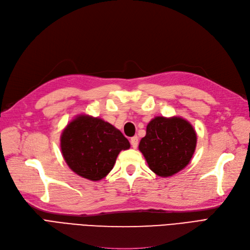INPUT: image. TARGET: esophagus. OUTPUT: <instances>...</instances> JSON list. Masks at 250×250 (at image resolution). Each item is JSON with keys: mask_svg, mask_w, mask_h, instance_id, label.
I'll use <instances>...</instances> for the list:
<instances>
[{"mask_svg": "<svg viewBox=\"0 0 250 250\" xmlns=\"http://www.w3.org/2000/svg\"><path fill=\"white\" fill-rule=\"evenodd\" d=\"M138 142H139V139H138L137 136H134V137L131 138V145H132L133 148H137Z\"/></svg>", "mask_w": 250, "mask_h": 250, "instance_id": "obj_1", "label": "esophagus"}]
</instances>
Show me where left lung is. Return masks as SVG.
<instances>
[{
	"label": "left lung",
	"mask_w": 250,
	"mask_h": 250,
	"mask_svg": "<svg viewBox=\"0 0 250 250\" xmlns=\"http://www.w3.org/2000/svg\"><path fill=\"white\" fill-rule=\"evenodd\" d=\"M196 144L197 134L186 119L158 116L147 125L139 150L152 172L168 177L187 167Z\"/></svg>",
	"instance_id": "8db88e82"
}]
</instances>
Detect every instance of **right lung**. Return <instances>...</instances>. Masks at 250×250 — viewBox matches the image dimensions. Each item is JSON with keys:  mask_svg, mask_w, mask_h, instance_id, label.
Masks as SVG:
<instances>
[{"mask_svg": "<svg viewBox=\"0 0 250 250\" xmlns=\"http://www.w3.org/2000/svg\"><path fill=\"white\" fill-rule=\"evenodd\" d=\"M130 146L123 133L112 125L88 115L72 120L61 137L62 153L70 169L92 181L106 177L118 153Z\"/></svg>", "mask_w": 250, "mask_h": 250, "instance_id": "obj_1", "label": "right lung"}]
</instances>
